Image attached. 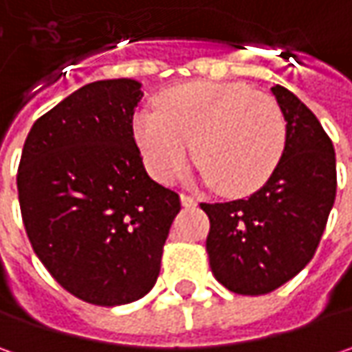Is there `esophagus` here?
Segmentation results:
<instances>
[{"instance_id": "34e87169", "label": "esophagus", "mask_w": 352, "mask_h": 352, "mask_svg": "<svg viewBox=\"0 0 352 352\" xmlns=\"http://www.w3.org/2000/svg\"><path fill=\"white\" fill-rule=\"evenodd\" d=\"M180 199H182L184 208H196L197 201L192 196H186V194H182V196H180Z\"/></svg>"}]
</instances>
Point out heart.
<instances>
[{
  "label": "heart",
  "instance_id": "obj_1",
  "mask_svg": "<svg viewBox=\"0 0 352 352\" xmlns=\"http://www.w3.org/2000/svg\"><path fill=\"white\" fill-rule=\"evenodd\" d=\"M133 137L148 172L174 182L194 155L204 182L245 196L274 174L286 146L278 103L236 82H190L164 91L156 113L135 116Z\"/></svg>",
  "mask_w": 352,
  "mask_h": 352
}]
</instances>
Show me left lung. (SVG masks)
Masks as SVG:
<instances>
[{"label":"left lung","mask_w":352,"mask_h":352,"mask_svg":"<svg viewBox=\"0 0 352 352\" xmlns=\"http://www.w3.org/2000/svg\"><path fill=\"white\" fill-rule=\"evenodd\" d=\"M272 94L286 119V146L274 174L247 199L201 204L206 249L227 290L263 296L296 276L316 254L337 192L331 139L290 89Z\"/></svg>","instance_id":"8db88e82"}]
</instances>
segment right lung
I'll use <instances>...</instances> for the list:
<instances>
[{"label":"right lung","instance_id":"obj_1","mask_svg":"<svg viewBox=\"0 0 352 352\" xmlns=\"http://www.w3.org/2000/svg\"><path fill=\"white\" fill-rule=\"evenodd\" d=\"M137 80L76 89L34 121L23 146L17 190L27 236L41 263L72 296L123 305L153 290L176 192L142 166L133 137Z\"/></svg>","mask_w":352,"mask_h":352}]
</instances>
